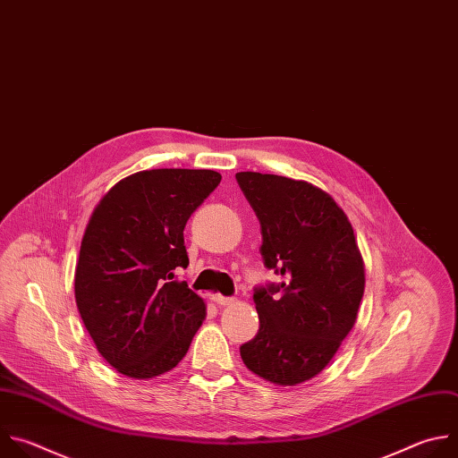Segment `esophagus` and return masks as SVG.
<instances>
[{"instance_id": "34e87169", "label": "esophagus", "mask_w": 458, "mask_h": 458, "mask_svg": "<svg viewBox=\"0 0 458 458\" xmlns=\"http://www.w3.org/2000/svg\"><path fill=\"white\" fill-rule=\"evenodd\" d=\"M213 301H215L216 305H220V307H227V305H233L236 300H234V298H227V296L216 294V296H213Z\"/></svg>"}]
</instances>
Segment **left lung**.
Here are the masks:
<instances>
[{
    "label": "left lung",
    "mask_w": 458,
    "mask_h": 458,
    "mask_svg": "<svg viewBox=\"0 0 458 458\" xmlns=\"http://www.w3.org/2000/svg\"><path fill=\"white\" fill-rule=\"evenodd\" d=\"M236 182L259 220L261 258L282 284L254 289L259 328L240 346L245 367L282 386L318 376L352 330L364 293L353 229L323 190L254 171Z\"/></svg>",
    "instance_id": "1"
}]
</instances>
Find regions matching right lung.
<instances>
[{
    "label": "right lung",
    "instance_id": "right-lung-1",
    "mask_svg": "<svg viewBox=\"0 0 458 458\" xmlns=\"http://www.w3.org/2000/svg\"><path fill=\"white\" fill-rule=\"evenodd\" d=\"M211 169H149L103 197L75 267V303L99 353L117 372L151 379L190 350L206 305L176 268L190 265L184 227L215 191Z\"/></svg>",
    "mask_w": 458,
    "mask_h": 458
}]
</instances>
